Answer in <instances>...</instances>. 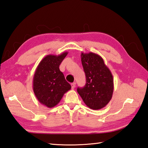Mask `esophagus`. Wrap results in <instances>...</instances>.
Masks as SVG:
<instances>
[{
    "label": "esophagus",
    "instance_id": "1",
    "mask_svg": "<svg viewBox=\"0 0 148 148\" xmlns=\"http://www.w3.org/2000/svg\"><path fill=\"white\" fill-rule=\"evenodd\" d=\"M71 86H72V89H74L75 87H76V83H73L71 84Z\"/></svg>",
    "mask_w": 148,
    "mask_h": 148
}]
</instances>
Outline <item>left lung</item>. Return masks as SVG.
I'll list each match as a JSON object with an SVG mask.
<instances>
[{
  "mask_svg": "<svg viewBox=\"0 0 148 148\" xmlns=\"http://www.w3.org/2000/svg\"><path fill=\"white\" fill-rule=\"evenodd\" d=\"M81 62L86 83L77 91L84 103L93 110L100 109L112 99L114 82L111 71L100 55L92 52L81 53Z\"/></svg>",
  "mask_w": 148,
  "mask_h": 148,
  "instance_id": "obj_1",
  "label": "left lung"
}]
</instances>
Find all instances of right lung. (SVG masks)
I'll list each match as a JSON object with an SVG mask.
<instances>
[{"label": "right lung", "mask_w": 148, "mask_h": 148, "mask_svg": "<svg viewBox=\"0 0 148 148\" xmlns=\"http://www.w3.org/2000/svg\"><path fill=\"white\" fill-rule=\"evenodd\" d=\"M68 52L58 55H48L40 62L33 77V90L38 101L51 108L60 101L64 94L71 89L59 66Z\"/></svg>", "instance_id": "right-lung-1"}]
</instances>
